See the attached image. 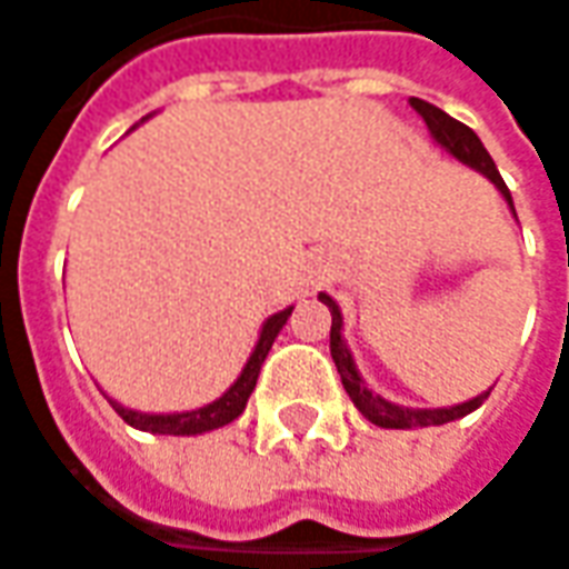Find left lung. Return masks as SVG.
<instances>
[{
    "label": "left lung",
    "mask_w": 569,
    "mask_h": 569,
    "mask_svg": "<svg viewBox=\"0 0 569 569\" xmlns=\"http://www.w3.org/2000/svg\"><path fill=\"white\" fill-rule=\"evenodd\" d=\"M410 104H412V111L426 121V128L432 130V137L439 140L441 147H445L451 157H458L461 162L473 166L477 172H483V176H487V179L502 191V198H506V201H509V208H512V194H509V188H506L502 176H499L497 162H493L490 153L483 150L480 137H477L468 124L455 121L451 114H445L441 108L429 104V101L410 99ZM512 213H516V208H512ZM320 300L327 303L329 313H332V327H329V352H332V361H336V371H339V378H342L346 393L352 397V403H356L358 412H361L368 422H375V426H381V429H419V426H441V422H451V419H458V416H468L470 410H477V407L487 400V393H483V397H473V400L461 403V407H451V410H410V407L387 403V400H381L378 393H371V390L365 387V381L358 378L352 352L346 349L342 332H339V329H342V313H339L336 300L329 298V295H320Z\"/></svg>",
    "instance_id": "8db88e82"
}]
</instances>
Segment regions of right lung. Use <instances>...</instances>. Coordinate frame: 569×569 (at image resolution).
<instances>
[{"label":"right lung","mask_w":569,"mask_h":569,"mask_svg":"<svg viewBox=\"0 0 569 569\" xmlns=\"http://www.w3.org/2000/svg\"><path fill=\"white\" fill-rule=\"evenodd\" d=\"M291 310H295V307H288V310L274 313L269 323L262 327L259 346H256V352H252L249 361H246V368H242V375L237 378V383H233L220 400L208 403V407H201V410H191V412H169V416H150V412L124 410V407H121V403H114V400H111V407L118 410V416H121L128 426H133V429H143V432H159V436H198V432H211V429H220V426L233 422V419L246 410V400H249L252 387H256V381H259L262 361H266V356H269L274 336H278L281 327L288 323Z\"/></svg>","instance_id":"obj_1"}]
</instances>
